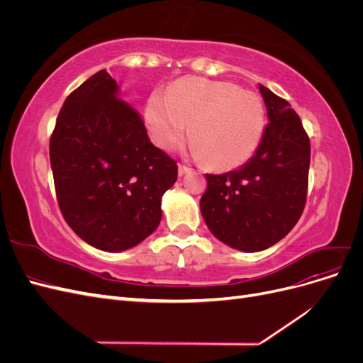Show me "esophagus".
Here are the masks:
<instances>
[{
	"label": "esophagus",
	"mask_w": 363,
	"mask_h": 363,
	"mask_svg": "<svg viewBox=\"0 0 363 363\" xmlns=\"http://www.w3.org/2000/svg\"><path fill=\"white\" fill-rule=\"evenodd\" d=\"M189 171H191V168L186 167V164L179 163V175H180V177H182V175H184L186 172H189Z\"/></svg>",
	"instance_id": "1"
}]
</instances>
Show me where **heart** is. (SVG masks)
Segmentation results:
<instances>
[{
    "instance_id": "b5f03b06",
    "label": "heart",
    "mask_w": 363,
    "mask_h": 363,
    "mask_svg": "<svg viewBox=\"0 0 363 363\" xmlns=\"http://www.w3.org/2000/svg\"><path fill=\"white\" fill-rule=\"evenodd\" d=\"M145 119L152 142L169 150L189 125L191 155L215 171L247 163L257 151L267 128L262 96L221 80L189 77L172 83L164 95L148 100Z\"/></svg>"
}]
</instances>
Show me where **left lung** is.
<instances>
[{"instance_id": "left-lung-1", "label": "left lung", "mask_w": 363, "mask_h": 363, "mask_svg": "<svg viewBox=\"0 0 363 363\" xmlns=\"http://www.w3.org/2000/svg\"><path fill=\"white\" fill-rule=\"evenodd\" d=\"M269 123L260 145L242 167L206 174L200 200L208 230L228 247L255 252L286 236L304 211L311 140L291 104L259 84Z\"/></svg>"}]
</instances>
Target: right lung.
<instances>
[{
	"label": "right lung",
	"instance_id": "1",
	"mask_svg": "<svg viewBox=\"0 0 363 363\" xmlns=\"http://www.w3.org/2000/svg\"><path fill=\"white\" fill-rule=\"evenodd\" d=\"M50 162L65 221L84 242L113 252L155 232L162 196L179 171L151 144L140 115L118 98V84L104 69L65 100Z\"/></svg>",
	"mask_w": 363,
	"mask_h": 363
}]
</instances>
